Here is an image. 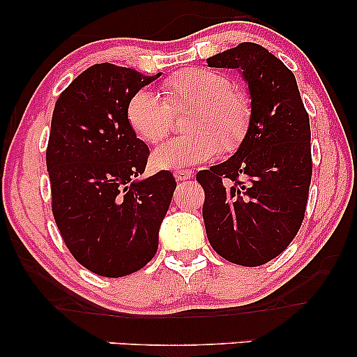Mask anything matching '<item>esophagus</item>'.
Returning a JSON list of instances; mask_svg holds the SVG:
<instances>
[{"mask_svg": "<svg viewBox=\"0 0 357 357\" xmlns=\"http://www.w3.org/2000/svg\"><path fill=\"white\" fill-rule=\"evenodd\" d=\"M175 178L180 180V182H183V180H190L192 178V170H175Z\"/></svg>", "mask_w": 357, "mask_h": 357, "instance_id": "esophagus-1", "label": "esophagus"}]
</instances>
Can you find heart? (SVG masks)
Masks as SVG:
<instances>
[{
    "label": "heart",
    "mask_w": 357,
    "mask_h": 357,
    "mask_svg": "<svg viewBox=\"0 0 357 357\" xmlns=\"http://www.w3.org/2000/svg\"><path fill=\"white\" fill-rule=\"evenodd\" d=\"M162 97L141 89L126 104V121L148 144H158L170 131V107L192 104L187 131L192 135L170 139L153 154V165L182 170L232 154L250 133L253 107L247 92L232 87L231 77L209 68H187L162 82Z\"/></svg>",
    "instance_id": "heart-1"
}]
</instances>
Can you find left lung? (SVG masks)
I'll return each mask as SVG.
<instances>
[{"label":"left lung","instance_id":"8db88e82","mask_svg":"<svg viewBox=\"0 0 357 357\" xmlns=\"http://www.w3.org/2000/svg\"><path fill=\"white\" fill-rule=\"evenodd\" d=\"M241 70L253 107L250 133L226 162L199 170L203 219L214 252L260 266L286 250L304 221L312 178L310 121L292 71L243 42L206 60Z\"/></svg>","mask_w":357,"mask_h":357}]
</instances>
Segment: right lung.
Wrapping results in <instances>:
<instances>
[{
  "label": "right lung",
  "mask_w": 357,
  "mask_h": 357,
  "mask_svg": "<svg viewBox=\"0 0 357 357\" xmlns=\"http://www.w3.org/2000/svg\"><path fill=\"white\" fill-rule=\"evenodd\" d=\"M159 76L99 63L61 92L53 110V218L71 255L99 276L131 275L153 260L177 187L169 170L136 180L149 149L126 121L131 96Z\"/></svg>",
  "instance_id": "1"
}]
</instances>
